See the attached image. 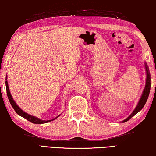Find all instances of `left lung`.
<instances>
[{
    "label": "left lung",
    "mask_w": 156,
    "mask_h": 156,
    "mask_svg": "<svg viewBox=\"0 0 156 156\" xmlns=\"http://www.w3.org/2000/svg\"><path fill=\"white\" fill-rule=\"evenodd\" d=\"M145 68H146V71H147V80H146V85H145V87L144 89V91H143L142 96H141L140 99L139 101V102H138V104L137 105V106H136L135 109L133 110V112L131 113V115H130V116H128V117L126 119L122 121L123 123L128 122V121L129 120L130 118L133 117L134 115H135L137 112H139L142 109L143 107L144 106L145 103H146V102H147V101L148 99V97H149L150 89H151V78H150L151 75L149 73V68H148V66L146 63H145Z\"/></svg>",
    "instance_id": "obj_1"
}]
</instances>
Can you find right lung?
<instances>
[{
	"mask_svg": "<svg viewBox=\"0 0 156 156\" xmlns=\"http://www.w3.org/2000/svg\"><path fill=\"white\" fill-rule=\"evenodd\" d=\"M7 76H6V81H5V85H6V90H7V97H8V99L9 101V103H10L11 105L12 106V108H14V110H15V112L18 114L19 115H20L21 117H23L26 119L28 120L29 122H30L33 123H36V124H41V123H48V122H52V121L55 120V119L58 118L59 116L58 117H56L54 119H52L50 120H42V119H39L36 117H34V116H32L30 115H28V113L25 112L24 111L22 110L19 107L18 105L16 104L15 103V101L13 100V98H12V96L10 94V91H9V87H8V84H7Z\"/></svg>",
	"mask_w": 156,
	"mask_h": 156,
	"instance_id": "obj_1",
	"label": "right lung"
}]
</instances>
